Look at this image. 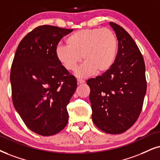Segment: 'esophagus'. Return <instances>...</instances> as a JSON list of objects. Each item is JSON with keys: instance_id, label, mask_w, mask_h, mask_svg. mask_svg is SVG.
<instances>
[{"instance_id": "34e87169", "label": "esophagus", "mask_w": 160, "mask_h": 160, "mask_svg": "<svg viewBox=\"0 0 160 160\" xmlns=\"http://www.w3.org/2000/svg\"><path fill=\"white\" fill-rule=\"evenodd\" d=\"M84 82H85L84 80H82V79H78V84H82V83H84Z\"/></svg>"}]
</instances>
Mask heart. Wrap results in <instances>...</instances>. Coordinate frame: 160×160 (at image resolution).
Returning a JSON list of instances; mask_svg holds the SVG:
<instances>
[{"instance_id": "1", "label": "heart", "mask_w": 160, "mask_h": 160, "mask_svg": "<svg viewBox=\"0 0 160 160\" xmlns=\"http://www.w3.org/2000/svg\"><path fill=\"white\" fill-rule=\"evenodd\" d=\"M67 46L58 45L55 50L56 58L66 70H77L79 77L92 75L95 72L103 74L114 65L118 50L116 34L107 28L84 29L74 32L66 39Z\"/></svg>"}]
</instances>
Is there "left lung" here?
<instances>
[{"label": "left lung", "instance_id": "obj_1", "mask_svg": "<svg viewBox=\"0 0 160 160\" xmlns=\"http://www.w3.org/2000/svg\"><path fill=\"white\" fill-rule=\"evenodd\" d=\"M118 40L114 65L106 73L87 80L92 120L107 134H122L140 114L147 89L143 57L131 35L110 22Z\"/></svg>", "mask_w": 160, "mask_h": 160}]
</instances>
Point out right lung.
<instances>
[{"mask_svg": "<svg viewBox=\"0 0 160 160\" xmlns=\"http://www.w3.org/2000/svg\"><path fill=\"white\" fill-rule=\"evenodd\" d=\"M73 29L43 25L24 37L16 50L10 72L12 102L26 126L52 136L67 125V105L77 80L60 63L55 50Z\"/></svg>", "mask_w": 160, "mask_h": 160, "instance_id": "obj_1", "label": "right lung"}]
</instances>
